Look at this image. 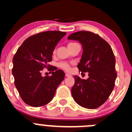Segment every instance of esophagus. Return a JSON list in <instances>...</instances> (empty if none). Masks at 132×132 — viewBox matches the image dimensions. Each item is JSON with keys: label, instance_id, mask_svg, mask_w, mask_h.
Instances as JSON below:
<instances>
[{"label": "esophagus", "instance_id": "esophagus-1", "mask_svg": "<svg viewBox=\"0 0 132 132\" xmlns=\"http://www.w3.org/2000/svg\"><path fill=\"white\" fill-rule=\"evenodd\" d=\"M66 77H71V75L70 74H69V73H66Z\"/></svg>", "mask_w": 132, "mask_h": 132}]
</instances>
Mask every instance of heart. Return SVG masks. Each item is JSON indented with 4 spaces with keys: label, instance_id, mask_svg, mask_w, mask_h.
Returning a JSON list of instances; mask_svg holds the SVG:
<instances>
[{
    "label": "heart",
    "instance_id": "obj_1",
    "mask_svg": "<svg viewBox=\"0 0 132 132\" xmlns=\"http://www.w3.org/2000/svg\"><path fill=\"white\" fill-rule=\"evenodd\" d=\"M59 66L60 68H61L64 69L65 70H67V71L70 70V65L68 63H66V62H61L59 64Z\"/></svg>",
    "mask_w": 132,
    "mask_h": 132
}]
</instances>
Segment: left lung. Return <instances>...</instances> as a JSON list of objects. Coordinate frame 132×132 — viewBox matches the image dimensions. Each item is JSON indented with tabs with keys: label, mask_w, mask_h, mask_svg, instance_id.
Segmentation results:
<instances>
[{
	"label": "left lung",
	"mask_w": 132,
	"mask_h": 132,
	"mask_svg": "<svg viewBox=\"0 0 132 132\" xmlns=\"http://www.w3.org/2000/svg\"><path fill=\"white\" fill-rule=\"evenodd\" d=\"M68 39L81 43L83 52L77 68L81 72L89 73L86 80L74 77L73 98L81 107L96 109L107 101L114 89L117 77L114 53L107 41L91 32H74Z\"/></svg>",
	"instance_id": "1"
}]
</instances>
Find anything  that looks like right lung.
Instances as JSON below:
<instances>
[{"label": "right lung", "instance_id": "obj_1", "mask_svg": "<svg viewBox=\"0 0 132 132\" xmlns=\"http://www.w3.org/2000/svg\"><path fill=\"white\" fill-rule=\"evenodd\" d=\"M66 34L61 31H46L29 37L17 50L13 59L12 73L14 85L22 100L32 107L48 103L54 98L59 85L64 78L61 70L53 71L52 75L41 76L44 68L51 66L55 46Z\"/></svg>", "mask_w": 132, "mask_h": 132}]
</instances>
